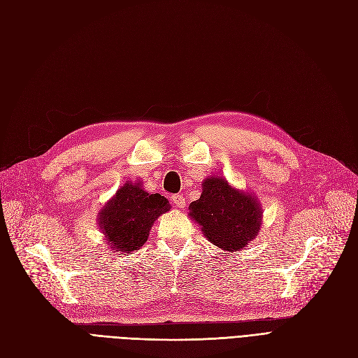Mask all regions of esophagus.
I'll use <instances>...</instances> for the list:
<instances>
[{
	"label": "esophagus",
	"instance_id": "obj_1",
	"mask_svg": "<svg viewBox=\"0 0 358 358\" xmlns=\"http://www.w3.org/2000/svg\"><path fill=\"white\" fill-rule=\"evenodd\" d=\"M171 200H173V203H175V206L176 207H179V208H182V207H185V196L183 195H180V194H176V195H173L171 196Z\"/></svg>",
	"mask_w": 358,
	"mask_h": 358
}]
</instances>
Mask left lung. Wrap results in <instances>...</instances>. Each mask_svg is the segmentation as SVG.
Listing matches in <instances>:
<instances>
[{
    "label": "left lung",
    "instance_id": "1",
    "mask_svg": "<svg viewBox=\"0 0 358 358\" xmlns=\"http://www.w3.org/2000/svg\"><path fill=\"white\" fill-rule=\"evenodd\" d=\"M189 210L206 238L227 252L241 250L261 228L259 203L222 178H207L203 182V194L189 204Z\"/></svg>",
    "mask_w": 358,
    "mask_h": 358
}]
</instances>
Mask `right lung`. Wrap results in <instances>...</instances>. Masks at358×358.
I'll return each instance as SVG.
<instances>
[{
    "label": "right lung",
    "mask_w": 358,
    "mask_h": 358,
    "mask_svg": "<svg viewBox=\"0 0 358 358\" xmlns=\"http://www.w3.org/2000/svg\"><path fill=\"white\" fill-rule=\"evenodd\" d=\"M169 208L162 194H150L139 185L126 183L101 210L99 225L115 252L130 253L142 248L154 220Z\"/></svg>",
    "instance_id": "right-lung-1"
}]
</instances>
